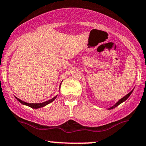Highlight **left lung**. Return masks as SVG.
<instances>
[{
	"mask_svg": "<svg viewBox=\"0 0 146 146\" xmlns=\"http://www.w3.org/2000/svg\"><path fill=\"white\" fill-rule=\"evenodd\" d=\"M132 91H133V90H132V91H130V92H129V94H127V95H126L125 96H124V97H123V98H121V100H118V102H116V103L115 104V105H113V107H110V108H109V109H110V110H111V109H113V108H115V107H116L118 106V105H119L120 104H121V103H122L123 102L125 101V100H127V99L128 98H129V96L131 95V94H132Z\"/></svg>",
	"mask_w": 146,
	"mask_h": 146,
	"instance_id": "obj_1",
	"label": "left lung"
}]
</instances>
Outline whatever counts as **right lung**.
<instances>
[{
  "label": "right lung",
  "mask_w": 146,
  "mask_h": 146,
  "mask_svg": "<svg viewBox=\"0 0 146 146\" xmlns=\"http://www.w3.org/2000/svg\"><path fill=\"white\" fill-rule=\"evenodd\" d=\"M56 97H57V96L54 97L53 98L50 99V100H48V101L42 102V103H28V102H25L23 101V100H20V99H19L18 98L16 97V98H17V100H19V101L21 103L23 104V105H27V106L31 107V108H33V109H38V108H40V107H43L46 106V105H48V104H49V103H50V102H52L56 98Z\"/></svg>",
  "instance_id": "obj_1"
}]
</instances>
